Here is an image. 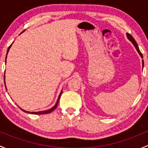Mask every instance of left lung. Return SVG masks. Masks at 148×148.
<instances>
[{
    "instance_id": "8db88e82",
    "label": "left lung",
    "mask_w": 148,
    "mask_h": 148,
    "mask_svg": "<svg viewBox=\"0 0 148 148\" xmlns=\"http://www.w3.org/2000/svg\"><path fill=\"white\" fill-rule=\"evenodd\" d=\"M127 38H128L129 40H130L131 41V42H132V43L133 44L134 46H135V48H136L137 51L138 52V53H139V54H140V56L141 58H143V54H142V53H141L140 51L139 47H138V44H137L136 41L135 40V39L133 38V37H132V36H131L130 34H129V33H127ZM143 63H144V62H143Z\"/></svg>"
}]
</instances>
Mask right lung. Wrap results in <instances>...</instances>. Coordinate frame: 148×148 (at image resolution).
<instances>
[{"label": "right lung", "mask_w": 148, "mask_h": 148, "mask_svg": "<svg viewBox=\"0 0 148 148\" xmlns=\"http://www.w3.org/2000/svg\"><path fill=\"white\" fill-rule=\"evenodd\" d=\"M12 45V44H11ZM11 45H10V46L8 47V51H7V54H8V51H9V50H10V46H11ZM6 58H7V56H6V57H5V63H6ZM4 80H5V75H4ZM4 83H5V81H4ZM5 89L7 90V88H6V86H5ZM62 92H63V91H61V92H60V95H59V97H58V100H57V102H56V105H55L54 106H53V108H51V109H49V110H44V111H39V112H28V111H26V110H23L22 108H21V110H22L23 111V112H28V113H32V114H35V115H42V114H47V113H50V112H51L52 111H53L55 109H56V108H57V106H58V102H59V100H60V95H61V94H62Z\"/></svg>", "instance_id": "add662e5"}]
</instances>
